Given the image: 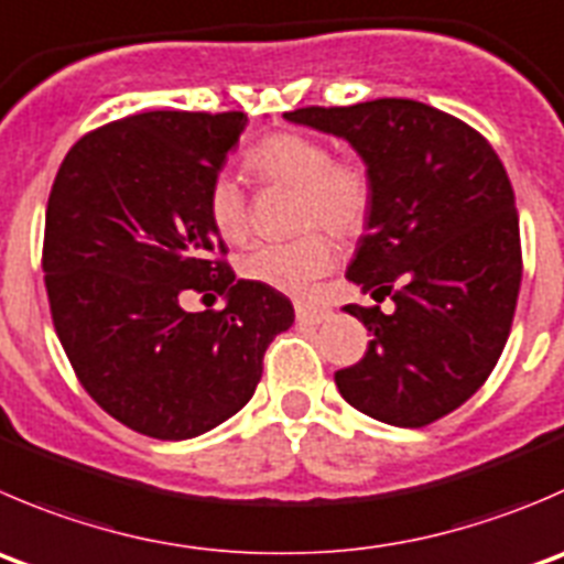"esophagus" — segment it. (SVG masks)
<instances>
[{
  "mask_svg": "<svg viewBox=\"0 0 564 564\" xmlns=\"http://www.w3.org/2000/svg\"><path fill=\"white\" fill-rule=\"evenodd\" d=\"M294 314H297L300 325H322V322L330 316V311L322 308V305H311V303H297L294 305Z\"/></svg>",
  "mask_w": 564,
  "mask_h": 564,
  "instance_id": "34e87169",
  "label": "esophagus"
}]
</instances>
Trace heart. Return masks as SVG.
Wrapping results in <instances>:
<instances>
[{
	"label": "heart",
	"mask_w": 564,
	"mask_h": 564,
	"mask_svg": "<svg viewBox=\"0 0 564 564\" xmlns=\"http://www.w3.org/2000/svg\"><path fill=\"white\" fill-rule=\"evenodd\" d=\"M245 171L261 187L294 189V226L308 228L292 242H267L242 259V275L283 294H305L333 270L330 234L360 231L375 200V182L360 156H333L319 137L278 131L245 154ZM206 215L226 242L250 237V200L234 178L217 176L206 193Z\"/></svg>",
	"instance_id": "b5f03b06"
}]
</instances>
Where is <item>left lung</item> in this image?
<instances>
[{"mask_svg":"<svg viewBox=\"0 0 564 564\" xmlns=\"http://www.w3.org/2000/svg\"><path fill=\"white\" fill-rule=\"evenodd\" d=\"M283 118L344 137L375 182L347 278L397 308L344 305L371 341L338 391L371 419L427 427L479 391L510 336L523 272L510 176L477 129L410 98Z\"/></svg>","mask_w":564,"mask_h":564,"instance_id":"obj_1","label":"left lung"}]
</instances>
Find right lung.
Masks as SVG:
<instances>
[{
	"mask_svg": "<svg viewBox=\"0 0 564 564\" xmlns=\"http://www.w3.org/2000/svg\"><path fill=\"white\" fill-rule=\"evenodd\" d=\"M245 126V112L129 115L87 131L52 184L54 330L85 391L149 438H195L239 413L270 341L294 322L281 292L237 281L206 215ZM187 291L223 293L227 308L189 315Z\"/></svg>",
	"mask_w": 564,
	"mask_h": 564,
	"instance_id": "right-lung-1",
	"label": "right lung"
}]
</instances>
